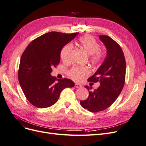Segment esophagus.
Wrapping results in <instances>:
<instances>
[{"label": "esophagus", "instance_id": "obj_1", "mask_svg": "<svg viewBox=\"0 0 146 146\" xmlns=\"http://www.w3.org/2000/svg\"><path fill=\"white\" fill-rule=\"evenodd\" d=\"M75 87L76 88H81L82 85L80 84H78V83H75Z\"/></svg>", "mask_w": 146, "mask_h": 146}]
</instances>
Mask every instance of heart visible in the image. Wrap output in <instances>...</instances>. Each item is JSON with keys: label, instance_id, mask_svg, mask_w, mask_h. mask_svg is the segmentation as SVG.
I'll return each instance as SVG.
<instances>
[{"label": "heart", "instance_id": "b5f03b06", "mask_svg": "<svg viewBox=\"0 0 146 146\" xmlns=\"http://www.w3.org/2000/svg\"><path fill=\"white\" fill-rule=\"evenodd\" d=\"M77 44L81 49L90 55V59L94 63H100L104 58L103 52L100 50V44L96 39L90 35H86L78 39ZM72 46L67 44L63 47L60 53V58L63 61L69 60ZM90 70L87 67H75L69 72L70 77L76 81H81L89 75Z\"/></svg>", "mask_w": 146, "mask_h": 146}]
</instances>
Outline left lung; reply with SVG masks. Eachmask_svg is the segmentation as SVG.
Wrapping results in <instances>:
<instances>
[{
    "instance_id": "1",
    "label": "left lung",
    "mask_w": 146,
    "mask_h": 146,
    "mask_svg": "<svg viewBox=\"0 0 146 146\" xmlns=\"http://www.w3.org/2000/svg\"><path fill=\"white\" fill-rule=\"evenodd\" d=\"M99 39L106 47L107 56L88 81L99 82L100 86L93 91H89L88 99L80 101L83 108L94 113L103 111L114 103L121 94L125 78L126 63L121 47L107 35H100ZM85 87L88 91L92 88Z\"/></svg>"
}]
</instances>
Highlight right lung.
Here are the masks:
<instances>
[{
	"label": "right lung",
	"mask_w": 146,
	"mask_h": 146,
	"mask_svg": "<svg viewBox=\"0 0 146 146\" xmlns=\"http://www.w3.org/2000/svg\"><path fill=\"white\" fill-rule=\"evenodd\" d=\"M78 33L48 32L26 47L20 60L18 80L26 98L35 107H50L58 101L64 88L74 86L70 79H56L50 74L52 68L60 63L63 47Z\"/></svg>",
	"instance_id": "obj_1"
}]
</instances>
